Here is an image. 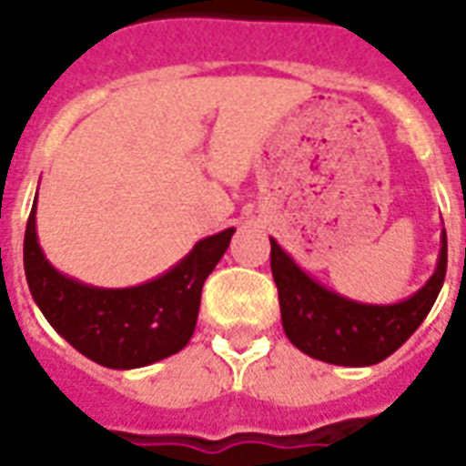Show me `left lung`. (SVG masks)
I'll list each match as a JSON object with an SVG mask.
<instances>
[{
	"mask_svg": "<svg viewBox=\"0 0 466 466\" xmlns=\"http://www.w3.org/2000/svg\"><path fill=\"white\" fill-rule=\"evenodd\" d=\"M270 270L278 285L285 336L292 346L321 362L368 368L406 343L435 305L448 270V234L442 227L433 276L413 295L391 305H370L333 292L299 268L273 237Z\"/></svg>",
	"mask_w": 466,
	"mask_h": 466,
	"instance_id": "1",
	"label": "left lung"
}]
</instances>
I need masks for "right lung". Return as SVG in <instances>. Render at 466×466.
Here are the masks:
<instances>
[{
  "instance_id": "add662e5",
  "label": "right lung",
  "mask_w": 466,
  "mask_h": 466,
  "mask_svg": "<svg viewBox=\"0 0 466 466\" xmlns=\"http://www.w3.org/2000/svg\"><path fill=\"white\" fill-rule=\"evenodd\" d=\"M35 205L24 237V268L43 317L69 346L111 370H135L178 353L196 331L200 292L225 256L234 227L196 241L181 261L133 288H96L47 261L35 232Z\"/></svg>"
}]
</instances>
